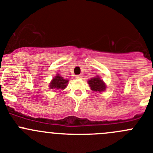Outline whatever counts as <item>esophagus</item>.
Listing matches in <instances>:
<instances>
[{"label":"esophagus","instance_id":"esophagus-1","mask_svg":"<svg viewBox=\"0 0 153 153\" xmlns=\"http://www.w3.org/2000/svg\"><path fill=\"white\" fill-rule=\"evenodd\" d=\"M83 77V75H76V78H81Z\"/></svg>","mask_w":153,"mask_h":153}]
</instances>
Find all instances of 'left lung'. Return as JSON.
Here are the masks:
<instances>
[{"mask_svg":"<svg viewBox=\"0 0 153 153\" xmlns=\"http://www.w3.org/2000/svg\"><path fill=\"white\" fill-rule=\"evenodd\" d=\"M91 89L96 92H102L105 90L106 85L104 83L103 81L100 79L99 76H97L95 78H92L88 81Z\"/></svg>","mask_w":153,"mask_h":153,"instance_id":"obj_1","label":"left lung"}]
</instances>
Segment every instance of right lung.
Masks as SVG:
<instances>
[{
  "label": "right lung",
  "mask_w": 153,
  "mask_h": 153,
  "mask_svg": "<svg viewBox=\"0 0 153 153\" xmlns=\"http://www.w3.org/2000/svg\"><path fill=\"white\" fill-rule=\"evenodd\" d=\"M68 82V80L64 79L62 76L59 75H56L49 85L50 89H61L63 90L66 88L67 84Z\"/></svg>",
  "instance_id": "add662e5"
}]
</instances>
